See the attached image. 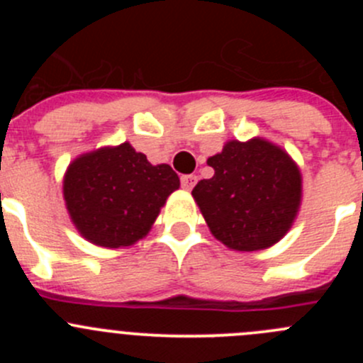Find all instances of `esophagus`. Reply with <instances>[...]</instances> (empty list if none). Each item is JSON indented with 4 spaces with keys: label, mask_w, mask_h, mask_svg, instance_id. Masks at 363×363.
<instances>
[{
    "label": "esophagus",
    "mask_w": 363,
    "mask_h": 363,
    "mask_svg": "<svg viewBox=\"0 0 363 363\" xmlns=\"http://www.w3.org/2000/svg\"><path fill=\"white\" fill-rule=\"evenodd\" d=\"M181 184H182V188L186 189V191H191L193 189V186L196 184V175H182L181 177Z\"/></svg>",
    "instance_id": "obj_1"
}]
</instances>
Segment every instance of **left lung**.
<instances>
[{"label": "left lung", "mask_w": 363, "mask_h": 363, "mask_svg": "<svg viewBox=\"0 0 363 363\" xmlns=\"http://www.w3.org/2000/svg\"><path fill=\"white\" fill-rule=\"evenodd\" d=\"M207 164L214 175L191 195L219 242L262 251L290 232L302 203V174L283 147L262 137L228 140Z\"/></svg>", "instance_id": "1"}]
</instances>
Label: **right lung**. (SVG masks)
<instances>
[{
    "mask_svg": "<svg viewBox=\"0 0 363 363\" xmlns=\"http://www.w3.org/2000/svg\"><path fill=\"white\" fill-rule=\"evenodd\" d=\"M179 186L170 164H151L123 142L77 156L65 172L63 199L87 242L119 250L147 235Z\"/></svg>",
    "mask_w": 363,
    "mask_h": 363,
    "instance_id": "obj_1",
    "label": "right lung"
}]
</instances>
